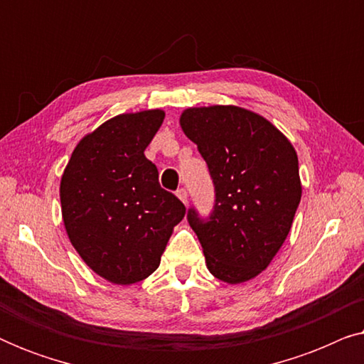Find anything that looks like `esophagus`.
Segmentation results:
<instances>
[{"instance_id": "esophagus-1", "label": "esophagus", "mask_w": 364, "mask_h": 364, "mask_svg": "<svg viewBox=\"0 0 364 364\" xmlns=\"http://www.w3.org/2000/svg\"><path fill=\"white\" fill-rule=\"evenodd\" d=\"M177 197L181 198V200L187 205L188 200H187V191H186V188H178V191H177Z\"/></svg>"}]
</instances>
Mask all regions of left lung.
<instances>
[{
	"label": "left lung",
	"mask_w": 364,
	"mask_h": 364,
	"mask_svg": "<svg viewBox=\"0 0 364 364\" xmlns=\"http://www.w3.org/2000/svg\"><path fill=\"white\" fill-rule=\"evenodd\" d=\"M178 122L217 192L208 222L188 210L208 272L228 285L253 280L287 240L301 200L295 147L268 119L232 104L187 107Z\"/></svg>",
	"instance_id": "obj_1"
}]
</instances>
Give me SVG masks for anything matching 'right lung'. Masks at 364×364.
Segmentation results:
<instances>
[{"label": "right lung", "mask_w": 364, "mask_h": 364, "mask_svg": "<svg viewBox=\"0 0 364 364\" xmlns=\"http://www.w3.org/2000/svg\"><path fill=\"white\" fill-rule=\"evenodd\" d=\"M166 112L146 109L102 122L74 147L59 197L69 242L114 285L146 280L159 268L186 205L164 191L144 151Z\"/></svg>", "instance_id": "obj_1"}]
</instances>
